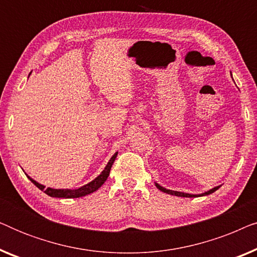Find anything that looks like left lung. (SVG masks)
I'll return each mask as SVG.
<instances>
[{"instance_id":"1","label":"left lung","mask_w":257,"mask_h":257,"mask_svg":"<svg viewBox=\"0 0 257 257\" xmlns=\"http://www.w3.org/2000/svg\"><path fill=\"white\" fill-rule=\"evenodd\" d=\"M154 184H156L157 188L160 189L161 192L167 193V194H171V195L181 196V198H198V196L209 195V194H212V193H214L215 191H217V189H219V188L221 187V186H222V185H219V186H216V187L209 189V191H207V192H205V193H200V194H189V193H184V192H178V191H172V189H167V188L163 187V186H160L159 184H158V182H154Z\"/></svg>"}]
</instances>
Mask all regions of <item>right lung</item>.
I'll use <instances>...</instances> for the list:
<instances>
[{
    "instance_id": "obj_1",
    "label": "right lung",
    "mask_w": 257,
    "mask_h": 257,
    "mask_svg": "<svg viewBox=\"0 0 257 257\" xmlns=\"http://www.w3.org/2000/svg\"><path fill=\"white\" fill-rule=\"evenodd\" d=\"M117 154H118V152H115L113 156L111 157V159L108 160L107 165L105 166L104 170L101 171V173L98 175L97 178H94L92 181L89 182V184L84 185V186H82V187H78V188H73V189H71V188H51V187L45 188L44 185H42V184H40V182H37L36 180H34V179L30 178L28 174H27V177L35 186H36V187L40 188L41 191H43L45 194L51 196V198H64V199L82 198V196H85L87 194H91V193L96 192L97 189L101 187V185L106 181L108 174H110L112 165H113L115 158H117Z\"/></svg>"
}]
</instances>
